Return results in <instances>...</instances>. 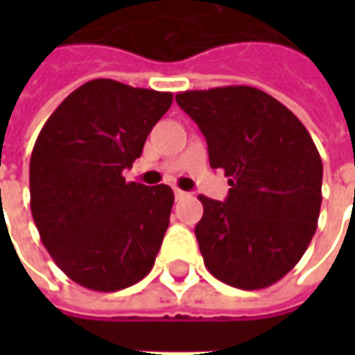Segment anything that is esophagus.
<instances>
[{
  "mask_svg": "<svg viewBox=\"0 0 355 355\" xmlns=\"http://www.w3.org/2000/svg\"><path fill=\"white\" fill-rule=\"evenodd\" d=\"M175 198H177V200H184V198H188V193L182 192V190H178V188H175Z\"/></svg>",
  "mask_w": 355,
  "mask_h": 355,
  "instance_id": "1",
  "label": "esophagus"
}]
</instances>
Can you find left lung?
<instances>
[{
  "mask_svg": "<svg viewBox=\"0 0 355 355\" xmlns=\"http://www.w3.org/2000/svg\"><path fill=\"white\" fill-rule=\"evenodd\" d=\"M177 102L207 140L211 167L230 177L226 201L200 196L196 238L205 266L238 289L274 285L318 228L323 165L310 132L282 102L247 85L184 91Z\"/></svg>",
  "mask_w": 355,
  "mask_h": 355,
  "instance_id": "1",
  "label": "left lung"
}]
</instances>
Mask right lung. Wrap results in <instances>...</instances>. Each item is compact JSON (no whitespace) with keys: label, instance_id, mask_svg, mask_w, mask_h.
<instances>
[{"label":"right lung","instance_id":"right-lung-1","mask_svg":"<svg viewBox=\"0 0 355 355\" xmlns=\"http://www.w3.org/2000/svg\"><path fill=\"white\" fill-rule=\"evenodd\" d=\"M173 94L114 80L83 83L60 102L30 157V207L43 245L72 282L102 293L152 270L169 226L167 184L125 182Z\"/></svg>","mask_w":355,"mask_h":355}]
</instances>
